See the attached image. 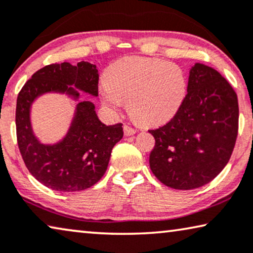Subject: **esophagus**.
Returning a JSON list of instances; mask_svg holds the SVG:
<instances>
[{
    "label": "esophagus",
    "mask_w": 253,
    "mask_h": 253,
    "mask_svg": "<svg viewBox=\"0 0 253 253\" xmlns=\"http://www.w3.org/2000/svg\"><path fill=\"white\" fill-rule=\"evenodd\" d=\"M137 132V130L133 129V127H131L130 126H124V134L126 135H132Z\"/></svg>",
    "instance_id": "esophagus-1"
}]
</instances>
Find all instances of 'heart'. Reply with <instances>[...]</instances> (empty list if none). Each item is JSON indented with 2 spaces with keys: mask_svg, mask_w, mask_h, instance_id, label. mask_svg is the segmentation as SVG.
Wrapping results in <instances>:
<instances>
[{
  "mask_svg": "<svg viewBox=\"0 0 253 253\" xmlns=\"http://www.w3.org/2000/svg\"><path fill=\"white\" fill-rule=\"evenodd\" d=\"M187 96V76L180 66L160 58L126 57L109 66L101 86L106 105L127 100L131 115L142 124L171 119Z\"/></svg>",
  "mask_w": 253,
  "mask_h": 253,
  "instance_id": "1",
  "label": "heart"
}]
</instances>
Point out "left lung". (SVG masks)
Returning a JSON list of instances; mask_svg holds the SVG:
<instances>
[{
	"instance_id": "1",
	"label": "left lung",
	"mask_w": 253,
	"mask_h": 253,
	"mask_svg": "<svg viewBox=\"0 0 253 253\" xmlns=\"http://www.w3.org/2000/svg\"><path fill=\"white\" fill-rule=\"evenodd\" d=\"M239 131V101L228 81L203 64L190 68L187 96L173 118L148 132L155 138L149 167L168 187L195 189L228 163Z\"/></svg>"
}]
</instances>
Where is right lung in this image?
<instances>
[{"label":"right lung","instance_id":"1","mask_svg":"<svg viewBox=\"0 0 253 253\" xmlns=\"http://www.w3.org/2000/svg\"><path fill=\"white\" fill-rule=\"evenodd\" d=\"M99 74L96 65L81 61L51 64L39 69L25 83L17 98L18 147L25 166L36 180L57 192H79L93 186L107 170L112 149L123 137L122 123H101L91 101H80L67 134L54 145H43L33 133L29 112L39 96L67 93L74 99L79 91L98 96Z\"/></svg>","mask_w":253,"mask_h":253}]
</instances>
